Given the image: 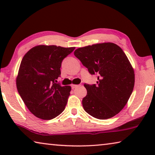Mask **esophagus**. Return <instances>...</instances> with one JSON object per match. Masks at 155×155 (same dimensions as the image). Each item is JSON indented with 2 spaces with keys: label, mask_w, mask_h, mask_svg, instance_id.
Masks as SVG:
<instances>
[{
  "label": "esophagus",
  "mask_w": 155,
  "mask_h": 155,
  "mask_svg": "<svg viewBox=\"0 0 155 155\" xmlns=\"http://www.w3.org/2000/svg\"><path fill=\"white\" fill-rule=\"evenodd\" d=\"M78 87V85H77V84H72V85H71V88H72L73 89H75V88H77Z\"/></svg>",
  "instance_id": "esophagus-1"
}]
</instances>
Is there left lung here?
<instances>
[{
  "mask_svg": "<svg viewBox=\"0 0 155 155\" xmlns=\"http://www.w3.org/2000/svg\"><path fill=\"white\" fill-rule=\"evenodd\" d=\"M74 54L90 74L97 75V84H84L85 111L101 120L112 118L127 104L134 89V72L126 54L113 43L80 48Z\"/></svg>",
  "mask_w": 155,
  "mask_h": 155,
  "instance_id": "1",
  "label": "left lung"
}]
</instances>
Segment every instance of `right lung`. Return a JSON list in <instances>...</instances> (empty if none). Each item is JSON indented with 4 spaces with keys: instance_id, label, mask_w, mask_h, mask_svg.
Returning a JSON list of instances; mask_svg holds the SVG:
<instances>
[{
    "instance_id": "add662e5",
    "label": "right lung",
    "mask_w": 155,
    "mask_h": 155,
    "mask_svg": "<svg viewBox=\"0 0 155 155\" xmlns=\"http://www.w3.org/2000/svg\"><path fill=\"white\" fill-rule=\"evenodd\" d=\"M75 48L37 46L22 59L16 78V87L32 114L43 120H51L65 109L70 86L57 84L63 59Z\"/></svg>"
}]
</instances>
